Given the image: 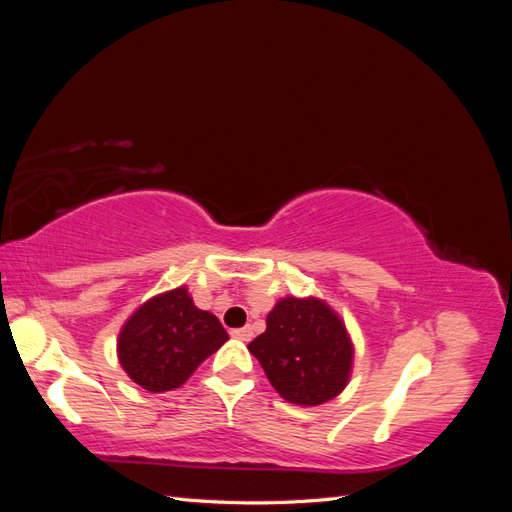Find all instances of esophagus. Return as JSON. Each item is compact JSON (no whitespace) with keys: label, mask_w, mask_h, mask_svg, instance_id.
<instances>
[{"label":"esophagus","mask_w":512,"mask_h":512,"mask_svg":"<svg viewBox=\"0 0 512 512\" xmlns=\"http://www.w3.org/2000/svg\"><path fill=\"white\" fill-rule=\"evenodd\" d=\"M230 335L235 337V339H241V342H250L254 331H252V327H243V329H235Z\"/></svg>","instance_id":"esophagus-1"}]
</instances>
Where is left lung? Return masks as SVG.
I'll return each instance as SVG.
<instances>
[{
	"label": "left lung",
	"mask_w": 512,
	"mask_h": 512,
	"mask_svg": "<svg viewBox=\"0 0 512 512\" xmlns=\"http://www.w3.org/2000/svg\"><path fill=\"white\" fill-rule=\"evenodd\" d=\"M247 350L265 369L273 389L297 406H318L337 397L352 367L346 327L318 299H282L267 316V331Z\"/></svg>",
	"instance_id": "left-lung-1"
}]
</instances>
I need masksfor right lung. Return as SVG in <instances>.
<instances>
[{
    "label": "right lung",
    "instance_id": "right-lung-1",
    "mask_svg": "<svg viewBox=\"0 0 512 512\" xmlns=\"http://www.w3.org/2000/svg\"><path fill=\"white\" fill-rule=\"evenodd\" d=\"M228 339L220 320L185 288L149 299L119 333V363L145 391H173Z\"/></svg>",
    "mask_w": 512,
    "mask_h": 512
}]
</instances>
